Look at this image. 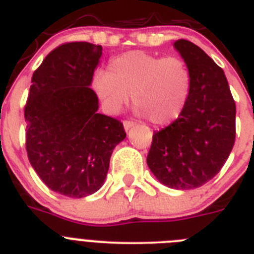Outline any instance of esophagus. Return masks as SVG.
<instances>
[{
	"label": "esophagus",
	"instance_id": "esophagus-1",
	"mask_svg": "<svg viewBox=\"0 0 254 254\" xmlns=\"http://www.w3.org/2000/svg\"><path fill=\"white\" fill-rule=\"evenodd\" d=\"M134 125H136V122H133V121H129V120H127L123 122V126H125L126 131H128V129L131 128V127H133Z\"/></svg>",
	"mask_w": 254,
	"mask_h": 254
}]
</instances>
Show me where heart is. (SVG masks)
I'll list each match as a JSON object with an SVG mask.
<instances>
[{
    "label": "heart",
    "instance_id": "heart-1",
    "mask_svg": "<svg viewBox=\"0 0 254 254\" xmlns=\"http://www.w3.org/2000/svg\"><path fill=\"white\" fill-rule=\"evenodd\" d=\"M192 75L185 60L177 56L143 51L113 57L108 72L98 71L93 87L112 113L127 104L129 94L141 113L156 126H165L181 116L190 98Z\"/></svg>",
    "mask_w": 254,
    "mask_h": 254
}]
</instances>
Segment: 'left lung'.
Segmentation results:
<instances>
[{
	"label": "left lung",
	"mask_w": 254,
	"mask_h": 254,
	"mask_svg": "<svg viewBox=\"0 0 254 254\" xmlns=\"http://www.w3.org/2000/svg\"><path fill=\"white\" fill-rule=\"evenodd\" d=\"M192 75L181 116L152 134L147 165L169 188L193 190L214 178L235 142V102L224 71L190 40L174 43Z\"/></svg>",
	"instance_id": "1"
}]
</instances>
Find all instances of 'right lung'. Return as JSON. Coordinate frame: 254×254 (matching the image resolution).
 Returning a JSON list of instances; mask_svg holds the SVG:
<instances>
[{
	"label": "right lung",
	"mask_w": 254,
	"mask_h": 254,
	"mask_svg": "<svg viewBox=\"0 0 254 254\" xmlns=\"http://www.w3.org/2000/svg\"><path fill=\"white\" fill-rule=\"evenodd\" d=\"M102 46L69 42L43 60L31 77L24 117L31 167L49 190L73 198L102 187L123 123L98 113L91 90Z\"/></svg>",
	"instance_id": "obj_1"
}]
</instances>
